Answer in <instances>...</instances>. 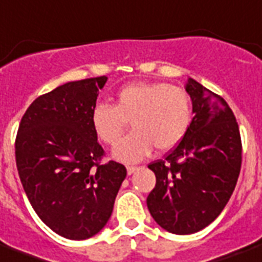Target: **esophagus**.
I'll return each mask as SVG.
<instances>
[{"label": "esophagus", "instance_id": "34e87169", "mask_svg": "<svg viewBox=\"0 0 262 262\" xmlns=\"http://www.w3.org/2000/svg\"><path fill=\"white\" fill-rule=\"evenodd\" d=\"M137 169H139V167H137V166H127L126 167L127 174H133V173H135V171L137 170Z\"/></svg>", "mask_w": 262, "mask_h": 262}]
</instances>
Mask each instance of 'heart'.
I'll use <instances>...</instances> for the list:
<instances>
[{
  "label": "heart",
  "mask_w": 262,
  "mask_h": 262,
  "mask_svg": "<svg viewBox=\"0 0 262 262\" xmlns=\"http://www.w3.org/2000/svg\"><path fill=\"white\" fill-rule=\"evenodd\" d=\"M114 105L96 104L91 122L96 136L115 145L130 122L133 130L114 148L122 162H137L152 148L165 152L181 143L192 122V101L184 88L166 82H132L115 95Z\"/></svg>",
  "instance_id": "1"
}]
</instances>
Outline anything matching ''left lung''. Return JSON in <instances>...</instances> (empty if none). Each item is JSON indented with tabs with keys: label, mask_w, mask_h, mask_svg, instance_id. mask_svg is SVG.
I'll list each match as a JSON object with an SVG mask.
<instances>
[{
	"label": "left lung",
	"mask_w": 262,
	"mask_h": 262,
	"mask_svg": "<svg viewBox=\"0 0 262 262\" xmlns=\"http://www.w3.org/2000/svg\"><path fill=\"white\" fill-rule=\"evenodd\" d=\"M193 118L181 143L149 163L157 184L147 206L167 232L189 235L213 223L232 195L242 165L236 118L221 96L192 78L185 85Z\"/></svg>",
	"instance_id": "1"
}]
</instances>
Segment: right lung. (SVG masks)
Returning <instances> with one entry per match:
<instances>
[{
    "mask_svg": "<svg viewBox=\"0 0 262 262\" xmlns=\"http://www.w3.org/2000/svg\"><path fill=\"white\" fill-rule=\"evenodd\" d=\"M107 77L67 82L39 96L20 121L16 166L38 217L57 235L88 239L104 228L126 167L101 163L91 122Z\"/></svg>",
    "mask_w": 262,
    "mask_h": 262,
    "instance_id": "right-lung-1",
    "label": "right lung"
}]
</instances>
